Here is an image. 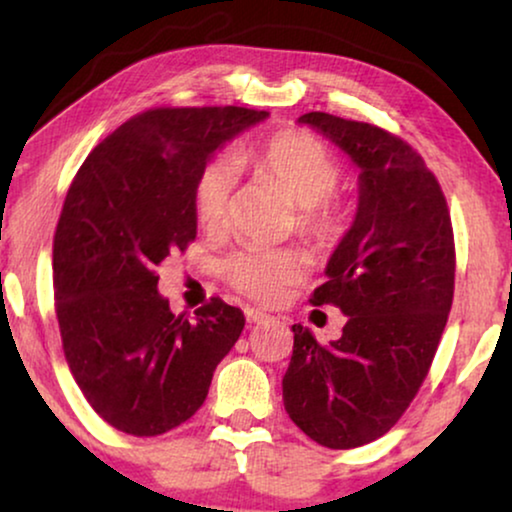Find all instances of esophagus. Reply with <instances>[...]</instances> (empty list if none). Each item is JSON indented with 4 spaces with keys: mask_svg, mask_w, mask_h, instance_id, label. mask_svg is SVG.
Instances as JSON below:
<instances>
[{
    "mask_svg": "<svg viewBox=\"0 0 512 512\" xmlns=\"http://www.w3.org/2000/svg\"><path fill=\"white\" fill-rule=\"evenodd\" d=\"M271 315H266L264 311H259V308H246V320L250 325H259V322H266Z\"/></svg>",
    "mask_w": 512,
    "mask_h": 512,
    "instance_id": "1",
    "label": "esophagus"
}]
</instances>
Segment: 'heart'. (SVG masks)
Masks as SVG:
<instances>
[{
  "label": "heart",
  "instance_id": "heart-1",
  "mask_svg": "<svg viewBox=\"0 0 512 512\" xmlns=\"http://www.w3.org/2000/svg\"><path fill=\"white\" fill-rule=\"evenodd\" d=\"M239 167L250 164L259 176L276 183L299 206V227L327 246L343 232L341 206L329 199L341 181V167L325 143L308 132L287 129L253 148L239 150ZM234 194V167L215 160L201 174L197 187V218L206 229H220L229 218ZM306 257L299 250H246L227 259L225 273L236 290L264 304L276 301L285 285L304 276Z\"/></svg>",
  "mask_w": 512,
  "mask_h": 512
}]
</instances>
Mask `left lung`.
Wrapping results in <instances>:
<instances>
[{"instance_id":"1","label":"left lung","mask_w":512,"mask_h":512,"mask_svg":"<svg viewBox=\"0 0 512 512\" xmlns=\"http://www.w3.org/2000/svg\"><path fill=\"white\" fill-rule=\"evenodd\" d=\"M297 122L355 164L359 194L311 297L348 322L329 345L292 327L283 401L308 438L348 450L387 434L420 390L452 306L455 239L441 185L406 141L320 111Z\"/></svg>"}]
</instances>
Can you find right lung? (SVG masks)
Wrapping results in <instances>:
<instances>
[{
	"instance_id": "add662e5",
	"label": "right lung",
	"mask_w": 512,
	"mask_h": 512,
	"mask_svg": "<svg viewBox=\"0 0 512 512\" xmlns=\"http://www.w3.org/2000/svg\"><path fill=\"white\" fill-rule=\"evenodd\" d=\"M266 111L155 109L88 155L53 241L64 355L83 397L132 436H157L197 413L220 359L239 341L241 308L211 299L174 315L155 269L197 236V187L211 157Z\"/></svg>"
}]
</instances>
